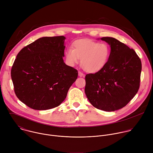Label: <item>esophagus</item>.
I'll use <instances>...</instances> for the list:
<instances>
[{"mask_svg": "<svg viewBox=\"0 0 153 153\" xmlns=\"http://www.w3.org/2000/svg\"><path fill=\"white\" fill-rule=\"evenodd\" d=\"M78 74H79V77H85V74L83 73H82V72H80V71H79Z\"/></svg>", "mask_w": 153, "mask_h": 153, "instance_id": "1", "label": "esophagus"}]
</instances>
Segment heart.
<instances>
[{
  "instance_id": "heart-1",
  "label": "heart",
  "mask_w": 153,
  "mask_h": 153,
  "mask_svg": "<svg viewBox=\"0 0 153 153\" xmlns=\"http://www.w3.org/2000/svg\"><path fill=\"white\" fill-rule=\"evenodd\" d=\"M110 49L105 43H99L89 39H80L74 43L73 49L65 52L67 63L74 66L80 59L82 68L88 73H96L106 65Z\"/></svg>"
}]
</instances>
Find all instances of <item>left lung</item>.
<instances>
[{
  "label": "left lung",
  "instance_id": "left-lung-1",
  "mask_svg": "<svg viewBox=\"0 0 153 153\" xmlns=\"http://www.w3.org/2000/svg\"><path fill=\"white\" fill-rule=\"evenodd\" d=\"M110 46L106 65L101 70L85 76V92L91 105L105 111H114L126 106L137 94L142 63L133 49L115 38L100 39Z\"/></svg>",
  "mask_w": 153,
  "mask_h": 153
}]
</instances>
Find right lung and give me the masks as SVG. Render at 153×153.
<instances>
[{
    "instance_id": "1",
    "label": "right lung",
    "mask_w": 153,
    "mask_h": 153,
    "mask_svg": "<svg viewBox=\"0 0 153 153\" xmlns=\"http://www.w3.org/2000/svg\"><path fill=\"white\" fill-rule=\"evenodd\" d=\"M65 37H43L22 49L11 76L17 98L30 108L47 110L60 105L77 78L64 63Z\"/></svg>"
}]
</instances>
